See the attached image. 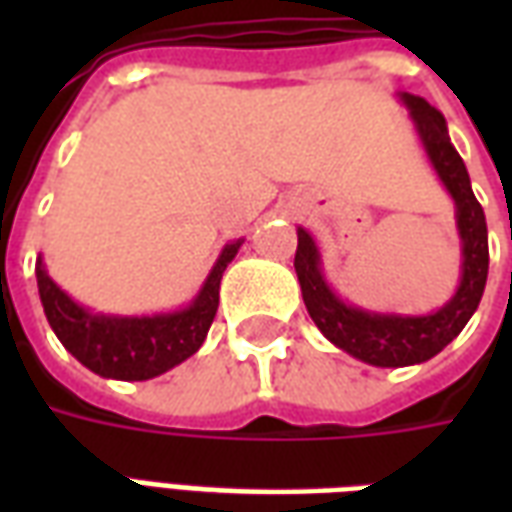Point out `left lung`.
I'll use <instances>...</instances> for the list:
<instances>
[{
	"mask_svg": "<svg viewBox=\"0 0 512 512\" xmlns=\"http://www.w3.org/2000/svg\"><path fill=\"white\" fill-rule=\"evenodd\" d=\"M400 101L417 128L430 167L436 169L444 189L450 191L455 202V227L461 238V279L450 301L428 315L373 312L348 304L323 277L321 249L304 227H299V246L293 260L307 312L323 337L340 351L373 367L422 365L444 351L474 315L488 279L485 213L474 197L466 164L452 147L447 120L436 106H430L419 95L400 93Z\"/></svg>",
	"mask_w": 512,
	"mask_h": 512,
	"instance_id": "1",
	"label": "left lung"
}]
</instances>
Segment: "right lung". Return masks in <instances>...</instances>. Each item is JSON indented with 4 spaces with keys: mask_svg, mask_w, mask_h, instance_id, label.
Instances as JSON below:
<instances>
[{
    "mask_svg": "<svg viewBox=\"0 0 512 512\" xmlns=\"http://www.w3.org/2000/svg\"><path fill=\"white\" fill-rule=\"evenodd\" d=\"M241 244V238L224 244L200 293L186 307L156 315H106L87 310L49 277L43 255H38L35 277L43 312L57 340L87 370L117 381L156 378L200 351L216 318L224 268L238 255Z\"/></svg>",
    "mask_w": 512,
    "mask_h": 512,
    "instance_id": "right-lung-1",
    "label": "right lung"
}]
</instances>
